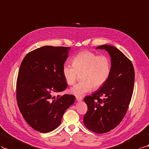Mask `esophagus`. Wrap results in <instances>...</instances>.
<instances>
[{
    "label": "esophagus",
    "mask_w": 149,
    "mask_h": 149,
    "mask_svg": "<svg viewBox=\"0 0 149 149\" xmlns=\"http://www.w3.org/2000/svg\"><path fill=\"white\" fill-rule=\"evenodd\" d=\"M83 99V97L81 96H76V100L77 101H81Z\"/></svg>",
    "instance_id": "1"
}]
</instances>
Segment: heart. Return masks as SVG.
<instances>
[{
  "label": "heart",
  "mask_w": 149,
  "mask_h": 149,
  "mask_svg": "<svg viewBox=\"0 0 149 149\" xmlns=\"http://www.w3.org/2000/svg\"><path fill=\"white\" fill-rule=\"evenodd\" d=\"M72 65L65 63L62 67V74L66 83L72 86L81 74L82 81L72 87V94L80 96L102 87L107 82L110 74L111 62L110 58L105 55L97 56L88 50L78 53L72 58Z\"/></svg>",
  "instance_id": "b5f03b06"
}]
</instances>
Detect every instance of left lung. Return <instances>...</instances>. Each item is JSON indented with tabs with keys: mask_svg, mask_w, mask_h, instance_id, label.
Listing matches in <instances>:
<instances>
[{
	"mask_svg": "<svg viewBox=\"0 0 149 149\" xmlns=\"http://www.w3.org/2000/svg\"><path fill=\"white\" fill-rule=\"evenodd\" d=\"M96 49L109 52L110 74L99 91L84 98L88 109L84 123L88 130L104 134L116 127L126 114L133 93L135 72L132 62L116 47L103 45Z\"/></svg>",
	"mask_w": 149,
	"mask_h": 149,
	"instance_id": "left-lung-1",
	"label": "left lung"
}]
</instances>
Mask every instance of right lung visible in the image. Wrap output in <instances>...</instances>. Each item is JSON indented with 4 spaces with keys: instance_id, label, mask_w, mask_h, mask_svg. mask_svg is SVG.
Returning <instances> with one entry per match:
<instances>
[{
    "instance_id": "obj_1",
    "label": "right lung",
    "mask_w": 149,
    "mask_h": 149,
    "mask_svg": "<svg viewBox=\"0 0 149 149\" xmlns=\"http://www.w3.org/2000/svg\"><path fill=\"white\" fill-rule=\"evenodd\" d=\"M70 49L42 47L28 53L20 64L16 84L18 107L27 124L40 132L60 125L63 113L74 102L73 95H54L67 87L62 67Z\"/></svg>"
}]
</instances>
